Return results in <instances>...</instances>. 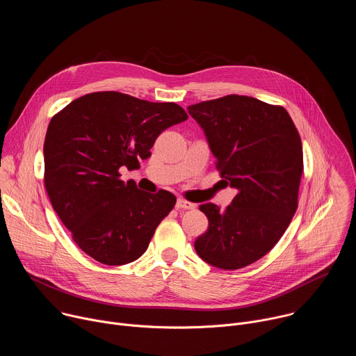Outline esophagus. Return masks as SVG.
Wrapping results in <instances>:
<instances>
[{
	"label": "esophagus",
	"instance_id": "34e87169",
	"mask_svg": "<svg viewBox=\"0 0 356 356\" xmlns=\"http://www.w3.org/2000/svg\"><path fill=\"white\" fill-rule=\"evenodd\" d=\"M176 209L177 210H191V209H194V204H191V202H188L183 198H177L176 200Z\"/></svg>",
	"mask_w": 356,
	"mask_h": 356
}]
</instances>
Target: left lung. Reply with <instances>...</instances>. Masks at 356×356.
<instances>
[{"label": "left lung", "mask_w": 356, "mask_h": 356, "mask_svg": "<svg viewBox=\"0 0 356 356\" xmlns=\"http://www.w3.org/2000/svg\"><path fill=\"white\" fill-rule=\"evenodd\" d=\"M204 131L227 186L236 188L221 211L201 204L209 229L197 255L211 266L235 270L257 262L277 243L296 210L302 173L300 135L283 107L231 94L187 107Z\"/></svg>", "instance_id": "1"}]
</instances>
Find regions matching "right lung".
<instances>
[{
  "instance_id": "add662e5",
  "label": "right lung",
  "mask_w": 356,
  "mask_h": 356,
  "mask_svg": "<svg viewBox=\"0 0 356 356\" xmlns=\"http://www.w3.org/2000/svg\"><path fill=\"white\" fill-rule=\"evenodd\" d=\"M187 120L175 103H150L117 91L86 94L47 127L43 158L50 202L74 242L99 264L118 266L147 249L176 197L120 180L166 128Z\"/></svg>"
}]
</instances>
